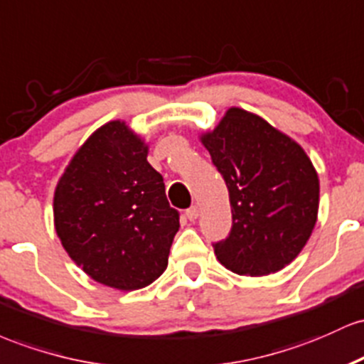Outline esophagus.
Wrapping results in <instances>:
<instances>
[{
  "label": "esophagus",
  "instance_id": "obj_1",
  "mask_svg": "<svg viewBox=\"0 0 364 364\" xmlns=\"http://www.w3.org/2000/svg\"><path fill=\"white\" fill-rule=\"evenodd\" d=\"M186 216L191 220V222H196L199 218V208L198 206H191L189 210L186 211Z\"/></svg>",
  "mask_w": 364,
  "mask_h": 364
}]
</instances>
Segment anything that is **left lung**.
Returning a JSON list of instances; mask_svg holds the SVG:
<instances>
[{
    "label": "left lung",
    "mask_w": 364,
    "mask_h": 364,
    "mask_svg": "<svg viewBox=\"0 0 364 364\" xmlns=\"http://www.w3.org/2000/svg\"><path fill=\"white\" fill-rule=\"evenodd\" d=\"M225 178L232 230L215 244L239 275L280 272L297 258L318 218L320 181L304 149L264 118L232 106L199 136Z\"/></svg>",
    "instance_id": "left-lung-1"
}]
</instances>
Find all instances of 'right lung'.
I'll list each match as a JSON object with an SVG mask.
<instances>
[{
	"instance_id": "add662e5",
	"label": "right lung",
	"mask_w": 364,
	"mask_h": 364,
	"mask_svg": "<svg viewBox=\"0 0 364 364\" xmlns=\"http://www.w3.org/2000/svg\"><path fill=\"white\" fill-rule=\"evenodd\" d=\"M148 151L124 120L108 122L77 149L53 198L56 234L73 263L125 292L166 270L181 227Z\"/></svg>"
}]
</instances>
